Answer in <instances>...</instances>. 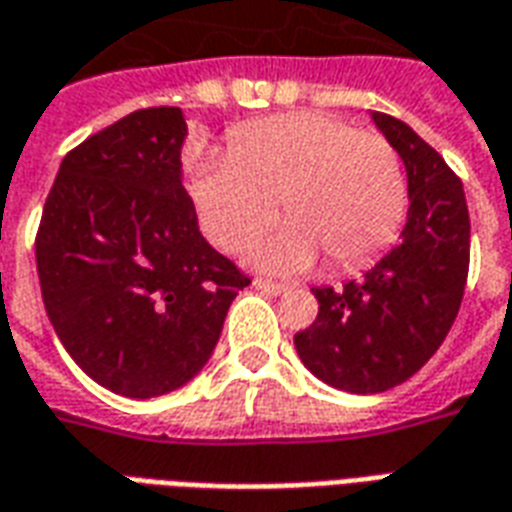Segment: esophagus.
Wrapping results in <instances>:
<instances>
[{
  "label": "esophagus",
  "instance_id": "obj_1",
  "mask_svg": "<svg viewBox=\"0 0 512 512\" xmlns=\"http://www.w3.org/2000/svg\"><path fill=\"white\" fill-rule=\"evenodd\" d=\"M260 293H268V296H279V293H285V285H279V282H268V279H255L252 282Z\"/></svg>",
  "mask_w": 512,
  "mask_h": 512
}]
</instances>
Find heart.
<instances>
[{
    "instance_id": "1",
    "label": "heart",
    "mask_w": 512,
    "mask_h": 512,
    "mask_svg": "<svg viewBox=\"0 0 512 512\" xmlns=\"http://www.w3.org/2000/svg\"><path fill=\"white\" fill-rule=\"evenodd\" d=\"M189 194L205 235L224 252L255 241L277 216L288 224L255 246L263 271L301 274L370 263L406 213V175L381 134L321 112L274 115L233 128L227 153L200 158Z\"/></svg>"
}]
</instances>
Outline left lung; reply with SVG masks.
<instances>
[{
  "instance_id": "8db88e82",
  "label": "left lung",
  "mask_w": 512,
  "mask_h": 512,
  "mask_svg": "<svg viewBox=\"0 0 512 512\" xmlns=\"http://www.w3.org/2000/svg\"><path fill=\"white\" fill-rule=\"evenodd\" d=\"M370 117L406 167V227L400 244L362 279L340 290L312 288L318 318L293 337L312 376L354 395L403 384L439 351L469 274L461 180L403 120L384 112Z\"/></svg>"
}]
</instances>
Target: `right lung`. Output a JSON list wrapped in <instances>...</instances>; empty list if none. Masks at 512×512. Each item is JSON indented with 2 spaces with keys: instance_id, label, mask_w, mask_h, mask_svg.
I'll return each instance as SVG.
<instances>
[{
  "instance_id": "obj_1",
  "label": "right lung",
  "mask_w": 512,
  "mask_h": 512,
  "mask_svg": "<svg viewBox=\"0 0 512 512\" xmlns=\"http://www.w3.org/2000/svg\"><path fill=\"white\" fill-rule=\"evenodd\" d=\"M178 106L139 109L62 158L38 238L54 332L87 376L123 397H158L211 359L249 285L200 233L183 189Z\"/></svg>"
}]
</instances>
